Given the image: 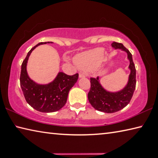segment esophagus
<instances>
[{
    "label": "esophagus",
    "instance_id": "esophagus-1",
    "mask_svg": "<svg viewBox=\"0 0 158 158\" xmlns=\"http://www.w3.org/2000/svg\"><path fill=\"white\" fill-rule=\"evenodd\" d=\"M86 77V74H84V72H79V77L80 78H84Z\"/></svg>",
    "mask_w": 158,
    "mask_h": 158
}]
</instances>
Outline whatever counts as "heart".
<instances>
[{
    "label": "heart",
    "instance_id": "obj_1",
    "mask_svg": "<svg viewBox=\"0 0 158 158\" xmlns=\"http://www.w3.org/2000/svg\"><path fill=\"white\" fill-rule=\"evenodd\" d=\"M103 48H96L77 55L74 57V62L79 68L91 69L101 63L103 58Z\"/></svg>",
    "mask_w": 158,
    "mask_h": 158
}]
</instances>
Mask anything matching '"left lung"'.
I'll return each mask as SVG.
<instances>
[{
	"instance_id": "1",
	"label": "left lung",
	"mask_w": 158,
	"mask_h": 158,
	"mask_svg": "<svg viewBox=\"0 0 158 158\" xmlns=\"http://www.w3.org/2000/svg\"><path fill=\"white\" fill-rule=\"evenodd\" d=\"M112 46L115 49H122L127 52L128 59L130 61L129 68L131 70L129 74L128 84L122 91L111 93L102 88L99 82L98 77L97 78L91 77V88L88 94V99L91 106L97 110L113 113L123 109L129 103L133 96L135 88H136V68L132 59V55L125 48L123 44L113 42Z\"/></svg>"
}]
</instances>
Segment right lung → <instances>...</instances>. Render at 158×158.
Listing matches in <instances>:
<instances>
[{
  "instance_id": "obj_1",
  "label": "right lung",
  "mask_w": 158,
  "mask_h": 158,
  "mask_svg": "<svg viewBox=\"0 0 158 158\" xmlns=\"http://www.w3.org/2000/svg\"><path fill=\"white\" fill-rule=\"evenodd\" d=\"M52 42H41L30 50L21 67L20 86L25 100L34 109L41 112H52L60 110L65 105L69 90L76 83L79 74L67 75L59 72L53 81L46 85L35 83L27 72V63L32 51L41 44Z\"/></svg>"
}]
</instances>
